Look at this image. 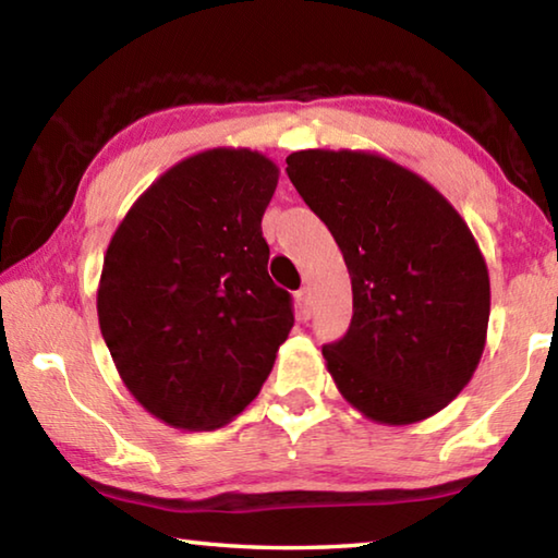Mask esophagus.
I'll use <instances>...</instances> for the list:
<instances>
[{
  "label": "esophagus",
  "mask_w": 558,
  "mask_h": 558,
  "mask_svg": "<svg viewBox=\"0 0 558 558\" xmlns=\"http://www.w3.org/2000/svg\"><path fill=\"white\" fill-rule=\"evenodd\" d=\"M295 302H298V310L302 317H310V313H313V290L310 288H300L295 292Z\"/></svg>",
  "instance_id": "1"
}]
</instances>
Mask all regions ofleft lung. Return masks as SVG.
Returning <instances> with one entry per match:
<instances>
[{
    "instance_id": "8db88e82",
    "label": "left lung",
    "mask_w": 558,
    "mask_h": 558,
    "mask_svg": "<svg viewBox=\"0 0 558 558\" xmlns=\"http://www.w3.org/2000/svg\"><path fill=\"white\" fill-rule=\"evenodd\" d=\"M286 162L352 278V325L323 349L339 393L384 426L430 418L485 352L489 272L475 235L436 186L379 153L300 149Z\"/></svg>"
}]
</instances>
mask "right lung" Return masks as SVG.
<instances>
[{"label": "right lung", "instance_id": "right-lung-1", "mask_svg": "<svg viewBox=\"0 0 558 558\" xmlns=\"http://www.w3.org/2000/svg\"><path fill=\"white\" fill-rule=\"evenodd\" d=\"M278 177L258 149H204L157 177L112 233L100 332L125 389L167 426L233 421L295 323L260 231Z\"/></svg>", "mask_w": 558, "mask_h": 558}]
</instances>
